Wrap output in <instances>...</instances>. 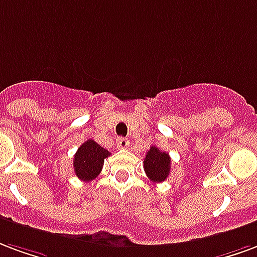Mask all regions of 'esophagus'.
Segmentation results:
<instances>
[{
    "label": "esophagus",
    "instance_id": "34e87169",
    "mask_svg": "<svg viewBox=\"0 0 257 257\" xmlns=\"http://www.w3.org/2000/svg\"><path fill=\"white\" fill-rule=\"evenodd\" d=\"M116 145H117V148H120V149H127L128 145H130V141L127 138H117L116 140Z\"/></svg>",
    "mask_w": 257,
    "mask_h": 257
}]
</instances>
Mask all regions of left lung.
<instances>
[{
  "label": "left lung",
  "instance_id": "1",
  "mask_svg": "<svg viewBox=\"0 0 257 257\" xmlns=\"http://www.w3.org/2000/svg\"><path fill=\"white\" fill-rule=\"evenodd\" d=\"M144 170L152 182H163L170 175L171 159L167 152H162L157 147H151L144 160Z\"/></svg>",
  "mask_w": 257,
  "mask_h": 257
}]
</instances>
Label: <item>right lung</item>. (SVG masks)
<instances>
[{"instance_id":"right-lung-1","label":"right lung","mask_w":257,"mask_h":257,"mask_svg":"<svg viewBox=\"0 0 257 257\" xmlns=\"http://www.w3.org/2000/svg\"><path fill=\"white\" fill-rule=\"evenodd\" d=\"M109 155L105 148L98 145L93 140L83 142L74 156V170L76 177L85 182L93 181L98 177L104 166V160Z\"/></svg>"}]
</instances>
